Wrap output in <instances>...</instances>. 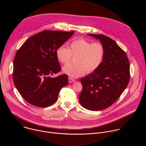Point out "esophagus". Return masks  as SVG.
I'll use <instances>...</instances> for the list:
<instances>
[{
  "label": "esophagus",
  "instance_id": "obj_1",
  "mask_svg": "<svg viewBox=\"0 0 146 146\" xmlns=\"http://www.w3.org/2000/svg\"><path fill=\"white\" fill-rule=\"evenodd\" d=\"M68 79H69V83H72V82H73L75 81V79H74V78L70 77H69Z\"/></svg>",
  "mask_w": 146,
  "mask_h": 146
}]
</instances>
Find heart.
Instances as JSON below:
<instances>
[{
  "mask_svg": "<svg viewBox=\"0 0 146 146\" xmlns=\"http://www.w3.org/2000/svg\"><path fill=\"white\" fill-rule=\"evenodd\" d=\"M105 56V48L100 42L92 43L82 38L76 39L69 44V48L64 46L56 50L57 59L62 64H68L73 56L76 57L75 64L65 66L62 70L68 76L78 77L86 72L91 73L102 65Z\"/></svg>",
  "mask_w": 146,
  "mask_h": 146,
  "instance_id": "b5f03b06",
  "label": "heart"
}]
</instances>
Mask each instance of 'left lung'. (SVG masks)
I'll list each match as a JSON object with an SVG mask.
<instances>
[{
	"label": "left lung",
	"instance_id": "obj_1",
	"mask_svg": "<svg viewBox=\"0 0 146 146\" xmlns=\"http://www.w3.org/2000/svg\"><path fill=\"white\" fill-rule=\"evenodd\" d=\"M88 35L100 40L105 48V56L97 70L81 78L82 89L79 101L89 110H102L115 103L127 87L129 62L125 52L111 38L100 34Z\"/></svg>",
	"mask_w": 146,
	"mask_h": 146
}]
</instances>
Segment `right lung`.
<instances>
[{
	"mask_svg": "<svg viewBox=\"0 0 146 146\" xmlns=\"http://www.w3.org/2000/svg\"><path fill=\"white\" fill-rule=\"evenodd\" d=\"M74 31H41L25 41L17 51L13 62L14 84L23 98L31 105L46 108L57 100L61 88L68 84V76H50L61 70L56 56L57 48Z\"/></svg>",
	"mask_w": 146,
	"mask_h": 146,
	"instance_id": "add662e5",
	"label": "right lung"
}]
</instances>
